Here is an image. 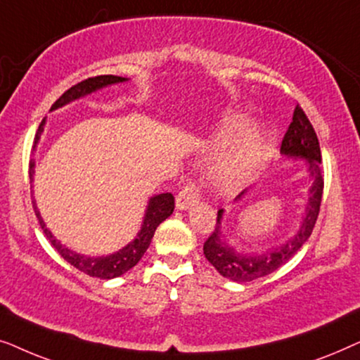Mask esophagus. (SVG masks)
Masks as SVG:
<instances>
[{
    "label": "esophagus",
    "mask_w": 360,
    "mask_h": 360,
    "mask_svg": "<svg viewBox=\"0 0 360 360\" xmlns=\"http://www.w3.org/2000/svg\"><path fill=\"white\" fill-rule=\"evenodd\" d=\"M196 200H198V188H196L195 184H191L190 181V184H186L184 188L180 190V193L176 195V200H175L176 210L180 211L188 210Z\"/></svg>",
    "instance_id": "esophagus-1"
}]
</instances>
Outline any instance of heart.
<instances>
[{
  "mask_svg": "<svg viewBox=\"0 0 360 360\" xmlns=\"http://www.w3.org/2000/svg\"><path fill=\"white\" fill-rule=\"evenodd\" d=\"M250 120L240 112H233L223 120L221 136L234 139L213 164V179L224 191L243 188L260 169L269 149L267 132L249 129Z\"/></svg>",
  "mask_w": 360,
  "mask_h": 360,
  "instance_id": "1",
  "label": "heart"
}]
</instances>
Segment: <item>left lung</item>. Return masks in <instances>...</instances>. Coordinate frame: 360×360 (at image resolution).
I'll return each instance as SVG.
<instances>
[{
    "instance_id": "obj_1",
    "label": "left lung",
    "mask_w": 360,
    "mask_h": 360,
    "mask_svg": "<svg viewBox=\"0 0 360 360\" xmlns=\"http://www.w3.org/2000/svg\"><path fill=\"white\" fill-rule=\"evenodd\" d=\"M280 154L287 157V159L307 160V170L308 175L311 176L313 184L309 186L308 198L304 201L302 221H300L298 229L295 231L293 236H290L283 244L274 245L272 249L262 250V252H238L224 239L223 231H221L224 210H219L218 224H216L213 234L206 239L203 254L208 259V262L223 277L233 280V282H252V280L262 278L265 275L275 272L283 264H287L311 236L314 223L318 219L319 205H321L323 196L321 150H319V142L311 122H309L304 111L298 105L295 108L293 120L290 122L287 134L282 141ZM245 193H248V190L238 195L236 201L243 198Z\"/></svg>"
}]
</instances>
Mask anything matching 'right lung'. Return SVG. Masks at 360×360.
<instances>
[{"mask_svg":"<svg viewBox=\"0 0 360 360\" xmlns=\"http://www.w3.org/2000/svg\"><path fill=\"white\" fill-rule=\"evenodd\" d=\"M127 80H129V78L116 77V75H100V77L86 78V80L77 83V85H73L70 90L63 93V95L53 103L51 111L58 110V108L65 106L68 103L75 100H80V98L86 95H91V93L101 90V88L116 85V83H124ZM44 126H46V120H44L41 122V126H39L36 141H34V149L37 147V142L41 141ZM34 167H36V160L31 159V162H29V179H31V184L34 181ZM31 190H32V185H31ZM32 206H34V211H36L39 224H41L44 234H46V238L51 240V244L56 248L57 252L60 254L68 264L80 270V272L90 275V277L110 280V278L121 277L122 274H126L127 270H131L137 262H139L147 248L150 245V240L154 238L157 226L174 213L175 198L172 193H160V195L150 196L146 206L144 219H142L141 229L136 238L132 239L131 243H127L122 249L116 250V252H112L110 255H96V257H91V255H85V254H78L75 250L68 249L67 245H63L60 240H57L56 236L49 231L46 223H44L42 216L37 210L36 200L34 198H32Z\"/></svg>","mask_w":360,"mask_h":360,"instance_id":"obj_1","label":"right lung"}]
</instances>
